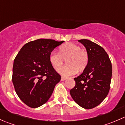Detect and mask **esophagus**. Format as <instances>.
<instances>
[{
    "label": "esophagus",
    "instance_id": "1",
    "mask_svg": "<svg viewBox=\"0 0 125 125\" xmlns=\"http://www.w3.org/2000/svg\"><path fill=\"white\" fill-rule=\"evenodd\" d=\"M66 79V77H61V81H64V80H65Z\"/></svg>",
    "mask_w": 125,
    "mask_h": 125
}]
</instances>
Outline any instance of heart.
<instances>
[{
	"label": "heart",
	"mask_w": 125,
	"mask_h": 125,
	"mask_svg": "<svg viewBox=\"0 0 125 125\" xmlns=\"http://www.w3.org/2000/svg\"><path fill=\"white\" fill-rule=\"evenodd\" d=\"M49 59L50 63L55 70L60 68L66 60L67 65L60 67L58 73L63 76L68 77L75 74L78 71H82L86 68L89 62V55L79 45L70 43L60 46L59 52H51Z\"/></svg>",
	"instance_id": "b5f03b06"
}]
</instances>
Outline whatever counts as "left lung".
Here are the masks:
<instances>
[{
    "instance_id": "left-lung-1",
    "label": "left lung",
    "mask_w": 125,
    "mask_h": 125,
    "mask_svg": "<svg viewBox=\"0 0 125 125\" xmlns=\"http://www.w3.org/2000/svg\"><path fill=\"white\" fill-rule=\"evenodd\" d=\"M78 41L86 48L89 62L83 73L74 79L75 85L70 90V94L79 106L92 109L100 104L109 93L111 62L102 46L87 39Z\"/></svg>"
}]
</instances>
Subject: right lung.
I'll return each instance as SVG.
<instances>
[{"instance_id": "obj_1", "label": "right lung", "mask_w": 125, "mask_h": 125, "mask_svg": "<svg viewBox=\"0 0 125 125\" xmlns=\"http://www.w3.org/2000/svg\"><path fill=\"white\" fill-rule=\"evenodd\" d=\"M64 41L40 39L25 44L14 60L12 83L17 95L31 108L48 100L61 76L50 63V55Z\"/></svg>"}]
</instances>
